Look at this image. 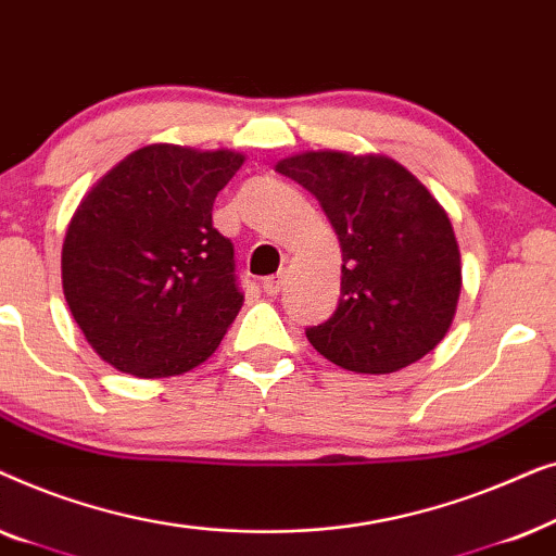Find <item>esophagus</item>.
<instances>
[{"instance_id": "34e87169", "label": "esophagus", "mask_w": 556, "mask_h": 556, "mask_svg": "<svg viewBox=\"0 0 556 556\" xmlns=\"http://www.w3.org/2000/svg\"><path fill=\"white\" fill-rule=\"evenodd\" d=\"M283 278H286V273L280 270V273H276V276H270V278H263V283H261V288L268 295H278V291H280V286H283Z\"/></svg>"}]
</instances>
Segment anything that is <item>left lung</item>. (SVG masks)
<instances>
[{"mask_svg": "<svg viewBox=\"0 0 556 556\" xmlns=\"http://www.w3.org/2000/svg\"><path fill=\"white\" fill-rule=\"evenodd\" d=\"M286 174L321 202L341 245V299L306 331L318 354L356 375H390L451 331L463 288L451 217L430 189L384 154L303 151Z\"/></svg>", "mask_w": 556, "mask_h": 556, "instance_id": "8db88e82", "label": "left lung"}]
</instances>
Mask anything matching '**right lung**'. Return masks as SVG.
<instances>
[{"label":"right lung","mask_w":556,"mask_h":556,"mask_svg":"<svg viewBox=\"0 0 556 556\" xmlns=\"http://www.w3.org/2000/svg\"><path fill=\"white\" fill-rule=\"evenodd\" d=\"M232 149L149 143L111 166L67 223L60 273L83 337L139 379L200 367L242 308L232 242L212 227Z\"/></svg>","instance_id":"right-lung-1"}]
</instances>
